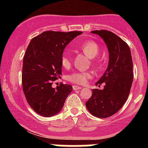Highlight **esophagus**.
Returning <instances> with one entry per match:
<instances>
[{"label":"esophagus","mask_w":148,"mask_h":148,"mask_svg":"<svg viewBox=\"0 0 148 148\" xmlns=\"http://www.w3.org/2000/svg\"><path fill=\"white\" fill-rule=\"evenodd\" d=\"M82 89V87L81 86H77V85H74V86H73V89H74V90H79V89Z\"/></svg>","instance_id":"1"}]
</instances>
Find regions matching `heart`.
Returning <instances> with one entry per match:
<instances>
[{"mask_svg": "<svg viewBox=\"0 0 148 148\" xmlns=\"http://www.w3.org/2000/svg\"><path fill=\"white\" fill-rule=\"evenodd\" d=\"M77 48L82 51L88 57L93 59L96 57L99 51V46L96 42L93 41H86L81 43L77 46ZM95 63L96 62H95ZM61 64L65 69H68L71 66V59L69 54L67 52H64L61 57ZM93 77L92 72L89 71H74L67 76V80L70 82L76 84H85L87 81Z\"/></svg>", "mask_w": 148, "mask_h": 148, "instance_id": "b5f03b06", "label": "heart"}]
</instances>
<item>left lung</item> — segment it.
I'll use <instances>...</instances> for the list:
<instances>
[{
	"label": "left lung",
	"instance_id": "8db88e82",
	"mask_svg": "<svg viewBox=\"0 0 148 148\" xmlns=\"http://www.w3.org/2000/svg\"><path fill=\"white\" fill-rule=\"evenodd\" d=\"M104 40L109 51L107 70L96 86L104 83V89H92L86 102L88 111L99 118H107L119 111L127 99L133 81L132 59L129 46L116 34L107 30L92 31Z\"/></svg>",
	"mask_w": 148,
	"mask_h": 148
}]
</instances>
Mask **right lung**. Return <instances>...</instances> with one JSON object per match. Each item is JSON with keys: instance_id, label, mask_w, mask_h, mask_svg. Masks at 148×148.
I'll return each mask as SVG.
<instances>
[{"instance_id": "add662e5", "label": "right lung", "mask_w": 148, "mask_h": 148, "mask_svg": "<svg viewBox=\"0 0 148 148\" xmlns=\"http://www.w3.org/2000/svg\"><path fill=\"white\" fill-rule=\"evenodd\" d=\"M82 31H47L31 39L23 56L22 86L26 101L39 115L51 117L62 110L72 91L69 84L52 87L62 76L61 57L66 46Z\"/></svg>"}]
</instances>
